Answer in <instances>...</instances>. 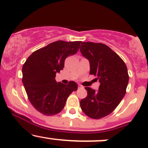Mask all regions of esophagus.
<instances>
[{"mask_svg":"<svg viewBox=\"0 0 148 148\" xmlns=\"http://www.w3.org/2000/svg\"><path fill=\"white\" fill-rule=\"evenodd\" d=\"M84 88V87H83L82 86L79 85V87H78V88H79V89H81V88Z\"/></svg>","mask_w":148,"mask_h":148,"instance_id":"esophagus-1","label":"esophagus"}]
</instances>
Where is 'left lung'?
<instances>
[{
  "label": "left lung",
  "mask_w": 148,
  "mask_h": 148,
  "mask_svg": "<svg viewBox=\"0 0 148 148\" xmlns=\"http://www.w3.org/2000/svg\"><path fill=\"white\" fill-rule=\"evenodd\" d=\"M82 56L90 63V74L98 77V90L86 87V98L80 101L86 115L99 119L112 113L126 94L129 83L127 67L120 57L103 43L82 42Z\"/></svg>",
  "instance_id": "8db88e82"
}]
</instances>
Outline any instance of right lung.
Listing matches in <instances>:
<instances>
[{
    "label": "right lung",
    "mask_w": 148,
    "mask_h": 148,
    "mask_svg": "<svg viewBox=\"0 0 148 148\" xmlns=\"http://www.w3.org/2000/svg\"><path fill=\"white\" fill-rule=\"evenodd\" d=\"M82 41L58 40L34 52L22 67V83L27 96L34 108L43 114L52 116L60 113L66 99L77 90L75 82L67 85L57 82V73L64 66V60L79 49Z\"/></svg>",
    "instance_id": "add662e5"
}]
</instances>
